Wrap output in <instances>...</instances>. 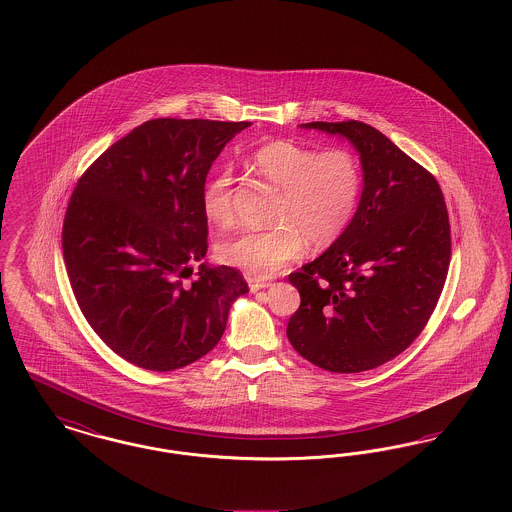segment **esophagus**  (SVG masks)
<instances>
[{
  "mask_svg": "<svg viewBox=\"0 0 512 512\" xmlns=\"http://www.w3.org/2000/svg\"><path fill=\"white\" fill-rule=\"evenodd\" d=\"M247 282H249V290L253 293L265 290L270 286V280H259V278H251V276L247 278Z\"/></svg>",
  "mask_w": 512,
  "mask_h": 512,
  "instance_id": "obj_1",
  "label": "esophagus"
}]
</instances>
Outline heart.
<instances>
[{"instance_id":"b5f03b06","label":"heart","mask_w":512,"mask_h":512,"mask_svg":"<svg viewBox=\"0 0 512 512\" xmlns=\"http://www.w3.org/2000/svg\"><path fill=\"white\" fill-rule=\"evenodd\" d=\"M253 167L282 190L268 230H240L217 247L220 261L251 276L267 278L282 272L309 244L326 249L340 240L355 215L363 174L357 157L347 149L320 151L276 140L259 147ZM234 174L217 172L203 188L201 207L215 224L234 217Z\"/></svg>"}]
</instances>
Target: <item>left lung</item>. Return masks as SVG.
Wrapping results in <instances>:
<instances>
[{
  "label": "left lung",
  "instance_id": "left-lung-1",
  "mask_svg": "<svg viewBox=\"0 0 512 512\" xmlns=\"http://www.w3.org/2000/svg\"><path fill=\"white\" fill-rule=\"evenodd\" d=\"M345 138L361 159L363 194L340 240L290 274L301 305L293 349L330 372H363L405 351L445 284L451 236L438 180L365 122H307Z\"/></svg>",
  "mask_w": 512,
  "mask_h": 512
}]
</instances>
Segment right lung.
Returning <instances> with one entry per match:
<instances>
[{
  "label": "right lung",
  "mask_w": 512,
  "mask_h": 512,
  "mask_svg": "<svg viewBox=\"0 0 512 512\" xmlns=\"http://www.w3.org/2000/svg\"><path fill=\"white\" fill-rule=\"evenodd\" d=\"M251 122L147 121L84 172L65 224L63 255L90 326L132 365L169 372L219 343L230 307L249 292L232 267L207 255L205 178L224 146Z\"/></svg>",
  "instance_id": "1"
}]
</instances>
